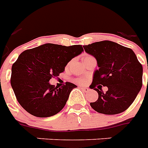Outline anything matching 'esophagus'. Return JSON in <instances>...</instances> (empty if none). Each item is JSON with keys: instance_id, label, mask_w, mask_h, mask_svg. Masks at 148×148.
<instances>
[{"instance_id": "1", "label": "esophagus", "mask_w": 148, "mask_h": 148, "mask_svg": "<svg viewBox=\"0 0 148 148\" xmlns=\"http://www.w3.org/2000/svg\"><path fill=\"white\" fill-rule=\"evenodd\" d=\"M80 89H81L83 91H84V92H88V91L90 90V89L87 88V87H84V86H80Z\"/></svg>"}]
</instances>
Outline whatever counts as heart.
I'll return each instance as SVG.
<instances>
[{"mask_svg":"<svg viewBox=\"0 0 148 148\" xmlns=\"http://www.w3.org/2000/svg\"><path fill=\"white\" fill-rule=\"evenodd\" d=\"M91 58L93 57L90 56V55H84V61L89 59V58ZM87 80H88V79L86 77H81L76 78V79H75V82H76L77 84H85L87 82Z\"/></svg>","mask_w":148,"mask_h":148,"instance_id":"b5f03b06","label":"heart"}]
</instances>
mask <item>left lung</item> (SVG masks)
<instances>
[{"instance_id":"8db88e82","label":"left lung","mask_w":148,"mask_h":148,"mask_svg":"<svg viewBox=\"0 0 148 148\" xmlns=\"http://www.w3.org/2000/svg\"><path fill=\"white\" fill-rule=\"evenodd\" d=\"M84 49L94 56L99 67L90 86L97 91L99 97L90 103L91 107L105 115L125 111L142 86L143 68L134 51L108 40L84 45ZM102 86L108 87L106 93L101 90Z\"/></svg>"}]
</instances>
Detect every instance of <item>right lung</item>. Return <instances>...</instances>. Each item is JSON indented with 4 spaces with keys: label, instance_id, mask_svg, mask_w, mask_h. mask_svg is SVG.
Segmentation results:
<instances>
[{
    "label": "right lung",
    "instance_id": "add662e5",
    "mask_svg": "<svg viewBox=\"0 0 148 148\" xmlns=\"http://www.w3.org/2000/svg\"><path fill=\"white\" fill-rule=\"evenodd\" d=\"M83 51L81 45L64 46L47 43L23 51L12 65L10 77V84L20 106L36 117H50L58 113L77 86L66 82L58 88L50 84L49 80L59 76L67 64Z\"/></svg>",
    "mask_w": 148,
    "mask_h": 148
}]
</instances>
